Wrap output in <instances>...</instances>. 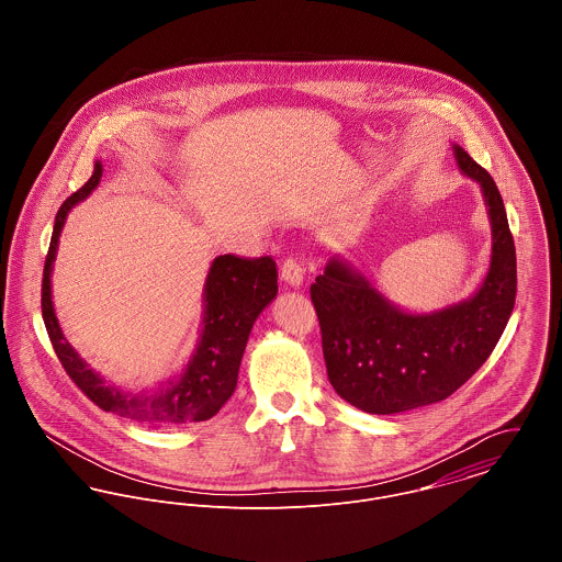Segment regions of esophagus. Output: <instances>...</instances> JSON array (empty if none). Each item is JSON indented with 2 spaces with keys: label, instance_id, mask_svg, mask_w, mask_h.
<instances>
[{
  "label": "esophagus",
  "instance_id": "1",
  "mask_svg": "<svg viewBox=\"0 0 562 562\" xmlns=\"http://www.w3.org/2000/svg\"><path fill=\"white\" fill-rule=\"evenodd\" d=\"M281 279L292 285V288H299L303 283V268L301 263L294 259V257H288L281 266Z\"/></svg>",
  "mask_w": 562,
  "mask_h": 562
}]
</instances>
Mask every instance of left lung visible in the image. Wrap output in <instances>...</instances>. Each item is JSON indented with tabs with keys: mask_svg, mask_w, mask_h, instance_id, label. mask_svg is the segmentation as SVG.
Masks as SVG:
<instances>
[{
	"mask_svg": "<svg viewBox=\"0 0 562 562\" xmlns=\"http://www.w3.org/2000/svg\"><path fill=\"white\" fill-rule=\"evenodd\" d=\"M459 168L479 181L491 221V263L479 292L432 314L390 303L359 270L333 257L312 283L333 390L352 406L392 415L446 401L488 359L515 307L517 257L491 175L454 145Z\"/></svg>",
	"mask_w": 562,
	"mask_h": 562,
	"instance_id": "left-lung-1",
	"label": "left lung"
}]
</instances>
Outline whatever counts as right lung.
Returning a JSON list of instances; mask_svg holds the SVG:
<instances>
[{
    "label": "right lung",
    "instance_id": "right-lung-1",
    "mask_svg": "<svg viewBox=\"0 0 562 562\" xmlns=\"http://www.w3.org/2000/svg\"><path fill=\"white\" fill-rule=\"evenodd\" d=\"M101 172V161H94L90 179L63 203L56 214L41 290L43 321L52 346L71 381L103 411L151 426L205 422L221 411L236 390L250 328L277 296V263L268 255L255 259L232 252L216 257L203 290L205 310L199 344L181 374L168 379L151 392L140 394L123 392L105 383V379L92 372L65 339L52 303V268L67 214L99 186Z\"/></svg>",
    "mask_w": 562,
    "mask_h": 562
}]
</instances>
